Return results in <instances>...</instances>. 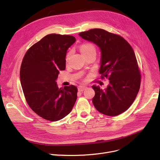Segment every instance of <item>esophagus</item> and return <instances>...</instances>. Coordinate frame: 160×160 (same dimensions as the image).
<instances>
[{"label":"esophagus","mask_w":160,"mask_h":160,"mask_svg":"<svg viewBox=\"0 0 160 160\" xmlns=\"http://www.w3.org/2000/svg\"><path fill=\"white\" fill-rule=\"evenodd\" d=\"M86 88V86H84V85H80L78 87V90L79 92H83L85 89Z\"/></svg>","instance_id":"obj_1"}]
</instances>
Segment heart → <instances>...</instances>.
<instances>
[{
	"instance_id": "obj_1",
	"label": "heart",
	"mask_w": 160,
	"mask_h": 160,
	"mask_svg": "<svg viewBox=\"0 0 160 160\" xmlns=\"http://www.w3.org/2000/svg\"><path fill=\"white\" fill-rule=\"evenodd\" d=\"M80 50L84 56L93 52H96L95 47H94V45H92V43H84L83 45H82L80 46ZM70 55H71V52H69L67 55V59L69 58Z\"/></svg>"
}]
</instances>
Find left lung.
Listing matches in <instances>:
<instances>
[{"mask_svg": "<svg viewBox=\"0 0 160 160\" xmlns=\"http://www.w3.org/2000/svg\"><path fill=\"white\" fill-rule=\"evenodd\" d=\"M80 36L91 41L101 51L99 72L109 80L107 88L92 86L95 96L92 102L104 115L117 116L127 111L134 102L140 86V74L134 52L120 35L103 29L81 32Z\"/></svg>", "mask_w": 160, "mask_h": 160, "instance_id": "1", "label": "left lung"}]
</instances>
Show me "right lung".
<instances>
[{"mask_svg": "<svg viewBox=\"0 0 160 160\" xmlns=\"http://www.w3.org/2000/svg\"><path fill=\"white\" fill-rule=\"evenodd\" d=\"M75 41L72 35H47L28 49L22 60L20 82L26 102L46 120L63 119L76 102L77 88H58L56 82L59 71L66 68L67 50Z\"/></svg>", "mask_w": 160, "mask_h": 160, "instance_id": "obj_1", "label": "right lung"}]
</instances>
